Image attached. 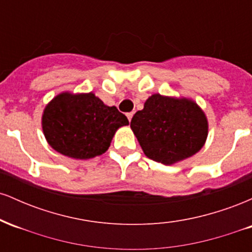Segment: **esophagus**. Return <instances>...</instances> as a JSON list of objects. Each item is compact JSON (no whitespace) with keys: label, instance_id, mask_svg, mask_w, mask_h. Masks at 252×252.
<instances>
[{"label":"esophagus","instance_id":"34e87169","mask_svg":"<svg viewBox=\"0 0 252 252\" xmlns=\"http://www.w3.org/2000/svg\"><path fill=\"white\" fill-rule=\"evenodd\" d=\"M132 116H134V112H129V114H126V117H128L129 122H130V121H131V118H132Z\"/></svg>","mask_w":252,"mask_h":252}]
</instances>
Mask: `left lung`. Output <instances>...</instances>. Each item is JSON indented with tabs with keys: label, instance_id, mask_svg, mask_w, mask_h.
Returning a JSON list of instances; mask_svg holds the SVG:
<instances>
[{
	"label": "left lung",
	"instance_id": "1",
	"mask_svg": "<svg viewBox=\"0 0 252 252\" xmlns=\"http://www.w3.org/2000/svg\"><path fill=\"white\" fill-rule=\"evenodd\" d=\"M147 158L176 163L198 153L209 134L204 111L189 98L152 94L130 123Z\"/></svg>",
	"mask_w": 252,
	"mask_h": 252
}]
</instances>
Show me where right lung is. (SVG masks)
Returning a JSON list of instances; mask_svg holds the SVG:
<instances>
[{
	"label": "right lung",
	"instance_id": "add662e5",
	"mask_svg": "<svg viewBox=\"0 0 252 252\" xmlns=\"http://www.w3.org/2000/svg\"><path fill=\"white\" fill-rule=\"evenodd\" d=\"M46 140L60 154L89 160L108 150L118 128L129 121L116 106L105 105L94 94L63 92L46 105L42 114Z\"/></svg>",
	"mask_w": 252,
	"mask_h": 252
}]
</instances>
